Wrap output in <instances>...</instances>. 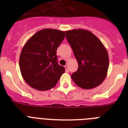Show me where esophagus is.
<instances>
[{
  "label": "esophagus",
  "mask_w": 128,
  "mask_h": 128,
  "mask_svg": "<svg viewBox=\"0 0 128 128\" xmlns=\"http://www.w3.org/2000/svg\"><path fill=\"white\" fill-rule=\"evenodd\" d=\"M64 68H65V69H66V72H68V66H67V65H66V66H64Z\"/></svg>",
  "instance_id": "34e87169"
}]
</instances>
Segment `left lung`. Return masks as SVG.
<instances>
[{"label": "left lung", "instance_id": "obj_1", "mask_svg": "<svg viewBox=\"0 0 128 128\" xmlns=\"http://www.w3.org/2000/svg\"><path fill=\"white\" fill-rule=\"evenodd\" d=\"M78 64L71 76L75 84L83 89H92L102 83L106 77L109 58L102 42L88 30L74 29L66 32Z\"/></svg>", "mask_w": 128, "mask_h": 128}]
</instances>
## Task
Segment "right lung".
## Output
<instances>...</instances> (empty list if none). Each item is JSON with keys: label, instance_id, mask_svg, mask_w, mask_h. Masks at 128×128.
I'll return each instance as SVG.
<instances>
[{"label": "right lung", "instance_id": "add662e5", "mask_svg": "<svg viewBox=\"0 0 128 128\" xmlns=\"http://www.w3.org/2000/svg\"><path fill=\"white\" fill-rule=\"evenodd\" d=\"M65 32L45 28L33 35L23 47L19 59L22 76L27 84L41 91L54 87L65 72L58 63L56 50Z\"/></svg>", "mask_w": 128, "mask_h": 128}]
</instances>
